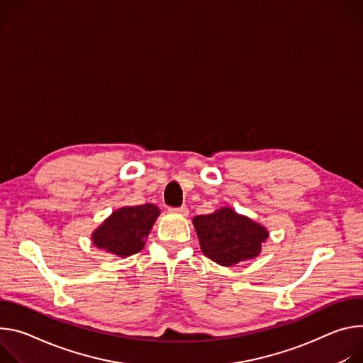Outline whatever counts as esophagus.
Instances as JSON below:
<instances>
[{
  "instance_id": "1",
  "label": "esophagus",
  "mask_w": 363,
  "mask_h": 363,
  "mask_svg": "<svg viewBox=\"0 0 363 363\" xmlns=\"http://www.w3.org/2000/svg\"><path fill=\"white\" fill-rule=\"evenodd\" d=\"M169 212L173 213V215H180V216H187L189 215V211L186 206H182V208H169Z\"/></svg>"
}]
</instances>
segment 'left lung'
Returning <instances> with one entry per match:
<instances>
[{"instance_id": "1", "label": "left lung", "mask_w": 363, "mask_h": 363, "mask_svg": "<svg viewBox=\"0 0 363 363\" xmlns=\"http://www.w3.org/2000/svg\"><path fill=\"white\" fill-rule=\"evenodd\" d=\"M191 222L203 255L222 267L257 258L269 236L264 225L228 206L194 216Z\"/></svg>"}]
</instances>
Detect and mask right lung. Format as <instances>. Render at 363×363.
<instances>
[{"label":"right lung","instance_id":"right-lung-1","mask_svg":"<svg viewBox=\"0 0 363 363\" xmlns=\"http://www.w3.org/2000/svg\"><path fill=\"white\" fill-rule=\"evenodd\" d=\"M160 216V209L152 203L123 206L113 211L91 235L96 248L127 258L140 252Z\"/></svg>","mask_w":363,"mask_h":363}]
</instances>
